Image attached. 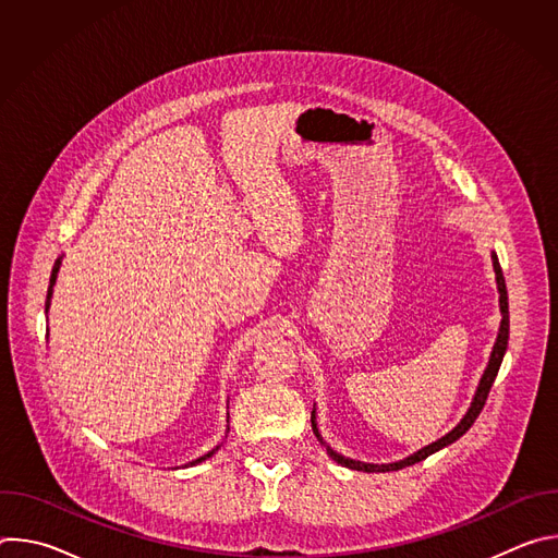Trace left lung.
<instances>
[{
  "label": "left lung",
  "mask_w": 558,
  "mask_h": 558,
  "mask_svg": "<svg viewBox=\"0 0 558 558\" xmlns=\"http://www.w3.org/2000/svg\"><path fill=\"white\" fill-rule=\"evenodd\" d=\"M493 269H495V280H497V291H499L501 325H499L497 342H495V347H493V353H490L488 366H486V371H484V375H482V379H480V386H476V390H474V397H472V402H470V409L465 411V415L461 417V422H459V424H457L448 435H444L441 439H437V441H433V444L424 446L422 450L413 452L411 457H407V459H402V461H395V463H366V461H357V459H351V457H344V454L336 452V450H333V448L323 439L320 428H317V422H315V409H313V411H311V428H313V433H315L317 441H320V444L327 448V452H329V457H331L333 461H338V463H340V465H344V468L362 470V472H390V470H400V468L413 465V463H417V461H422V459L430 457L433 452H437V450H441V448H446V446L454 444L459 437H463V435H465V430L474 424V420H476V417H480V413H482V409H484V404H486V400H488V392H490V388H493V384H495V377H497L499 366H501V362H504V355H506V349H508V338H510L508 289H506V278H504V271H501V265H499V258H497V254H495V252H493Z\"/></svg>",
  "instance_id": "1"
}]
</instances>
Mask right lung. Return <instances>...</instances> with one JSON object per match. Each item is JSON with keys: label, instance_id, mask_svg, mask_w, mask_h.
I'll use <instances>...</instances> for the list:
<instances>
[{"label": "right lung", "instance_id": "obj_1", "mask_svg": "<svg viewBox=\"0 0 558 558\" xmlns=\"http://www.w3.org/2000/svg\"><path fill=\"white\" fill-rule=\"evenodd\" d=\"M63 258V256H61ZM61 258H57V263H54V267H52V274H50V287H48V295H46V313H48V308H50V298H52V287H54V282H57V274H59V267H61ZM229 415V413H227ZM229 422V420H227ZM229 430V428H227ZM220 446H216V448H211L209 452H205L203 457H198V459H194V461H190V463H185V465H196V463H201V461H205V459H209L211 454H216V450H218Z\"/></svg>", "mask_w": 558, "mask_h": 558}]
</instances>
